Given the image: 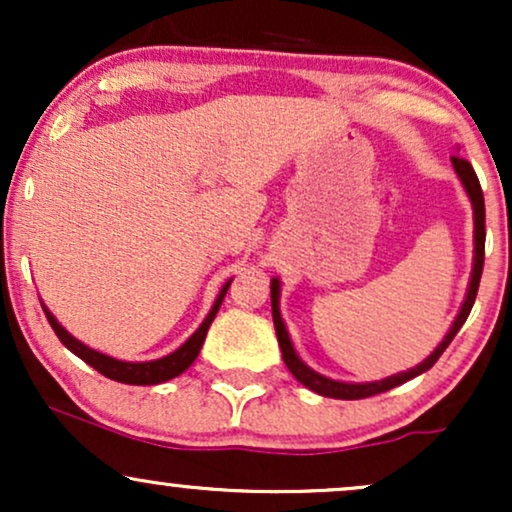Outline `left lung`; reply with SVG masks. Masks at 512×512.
Listing matches in <instances>:
<instances>
[{"label":"left lung","instance_id":"obj_1","mask_svg":"<svg viewBox=\"0 0 512 512\" xmlns=\"http://www.w3.org/2000/svg\"><path fill=\"white\" fill-rule=\"evenodd\" d=\"M452 166H455V173L460 175L464 190H467V195H469V199H472V207H474V269H472V281H469L467 298H464V303H462V308H460V315L455 317V322H452L450 332L445 334L443 342L436 346V351H433V354L428 356L424 363H419V366H416V368L407 370V373H397V375H390V378H385V380H378V383H361V385L339 383V380H330V378H325V375L315 373V370L305 366L301 358L296 356V351H293L289 332H286L284 322H281V313H279V279H272V317H274L276 339H279V346H281V356H284L286 368L291 370L293 378H296L298 383H303L305 387H308V390H313V392H317V395H322V397H334V399H366V397L380 395V392L392 390V387L407 383V380L416 378V375L426 373V370L431 368L440 356H443V351L448 349L452 339H455V334L460 332V327L464 325V320H467L469 313H472L474 301H477L481 269H484V243H486L484 221H486V209H484V192H481L479 178H477V173H474L472 163L464 161V158H460V156H452Z\"/></svg>","mask_w":512,"mask_h":512}]
</instances>
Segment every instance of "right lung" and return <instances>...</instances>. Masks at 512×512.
Returning <instances> with one entry per match:
<instances>
[{
  "label": "right lung",
  "instance_id": "add662e5",
  "mask_svg": "<svg viewBox=\"0 0 512 512\" xmlns=\"http://www.w3.org/2000/svg\"><path fill=\"white\" fill-rule=\"evenodd\" d=\"M228 286H231V281H228V284L221 289L219 298H216V303H214V308H211V313L207 315V320L199 325V330L192 334V337L187 339V342L182 344L178 351H173V354L158 358V361H146V363L117 361V358H110L105 354H98V351L88 349L86 344H81L79 339H74L72 334L64 330L60 322L52 317L48 308H43V310H45V317H48V322L52 325V330H55L57 337H60V342L67 346L72 354L79 356L81 361H86L88 366L96 368L98 373L105 375V378L117 380V383H125V385H158V383H166V380H170V378H175V375H180L182 370H187L192 366V361L197 358L199 349H202L204 339H207L211 320H214L216 313H219Z\"/></svg>",
  "mask_w": 512,
  "mask_h": 512
}]
</instances>
